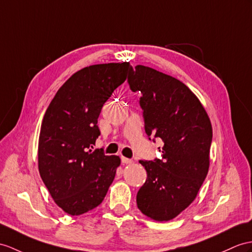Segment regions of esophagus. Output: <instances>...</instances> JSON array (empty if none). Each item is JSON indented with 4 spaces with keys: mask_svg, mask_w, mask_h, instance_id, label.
<instances>
[{
    "mask_svg": "<svg viewBox=\"0 0 252 252\" xmlns=\"http://www.w3.org/2000/svg\"><path fill=\"white\" fill-rule=\"evenodd\" d=\"M121 161H122L123 163L128 164V163H132V159H129V158H126V157H124V156H122V157H121Z\"/></svg>",
    "mask_w": 252,
    "mask_h": 252,
    "instance_id": "esophagus-1",
    "label": "esophagus"
}]
</instances>
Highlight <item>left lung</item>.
Segmentation results:
<instances>
[{"label":"left lung","instance_id":"left-lung-1","mask_svg":"<svg viewBox=\"0 0 252 252\" xmlns=\"http://www.w3.org/2000/svg\"><path fill=\"white\" fill-rule=\"evenodd\" d=\"M127 82L142 94L139 103L147 137L163 142L161 159L139 160L147 177L137 205L147 217L168 221L191 204L207 175L211 121L197 96L173 77L138 65L130 68Z\"/></svg>","mask_w":252,"mask_h":252}]
</instances>
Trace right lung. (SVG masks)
<instances>
[{
	"mask_svg": "<svg viewBox=\"0 0 252 252\" xmlns=\"http://www.w3.org/2000/svg\"><path fill=\"white\" fill-rule=\"evenodd\" d=\"M129 63L98 64L77 71L57 92L41 123L38 169L53 200L78 216L99 205L111 185L119 156L93 149L101 108L126 80Z\"/></svg>",
	"mask_w": 252,
	"mask_h": 252,
	"instance_id": "obj_1",
	"label": "right lung"
}]
</instances>
